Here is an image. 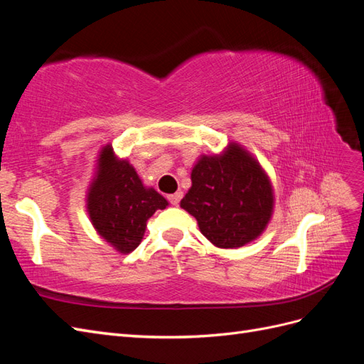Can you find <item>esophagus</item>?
Instances as JSON below:
<instances>
[{
    "label": "esophagus",
    "mask_w": 364,
    "mask_h": 364,
    "mask_svg": "<svg viewBox=\"0 0 364 364\" xmlns=\"http://www.w3.org/2000/svg\"><path fill=\"white\" fill-rule=\"evenodd\" d=\"M182 196H183V193L182 191H176V193H173V194H170L168 196V200L171 202V205H179V202H181V199H182Z\"/></svg>",
    "instance_id": "esophagus-1"
}]
</instances>
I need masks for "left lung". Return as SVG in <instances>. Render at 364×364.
I'll use <instances>...</instances> for the list:
<instances>
[{
	"mask_svg": "<svg viewBox=\"0 0 364 364\" xmlns=\"http://www.w3.org/2000/svg\"><path fill=\"white\" fill-rule=\"evenodd\" d=\"M200 232L220 249H238L267 229L274 190L267 171L237 141L215 155H200L191 170V188L181 200Z\"/></svg>",
	"mask_w": 364,
	"mask_h": 364,
	"instance_id": "obj_1",
	"label": "left lung"
}]
</instances>
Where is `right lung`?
Here are the masks:
<instances>
[{
	"label": "right lung",
	"mask_w": 364,
	"mask_h": 364,
	"mask_svg": "<svg viewBox=\"0 0 364 364\" xmlns=\"http://www.w3.org/2000/svg\"><path fill=\"white\" fill-rule=\"evenodd\" d=\"M85 202L95 232L124 255L139 246L149 218L168 206L164 196L144 185L127 158L117 156L111 142L98 151Z\"/></svg>",
	"instance_id": "right-lung-1"
}]
</instances>
